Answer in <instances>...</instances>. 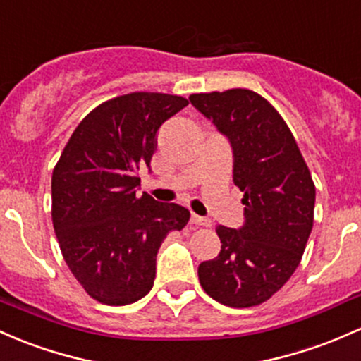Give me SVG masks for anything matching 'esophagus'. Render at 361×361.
Here are the masks:
<instances>
[{
	"instance_id": "34e87169",
	"label": "esophagus",
	"mask_w": 361,
	"mask_h": 361,
	"mask_svg": "<svg viewBox=\"0 0 361 361\" xmlns=\"http://www.w3.org/2000/svg\"><path fill=\"white\" fill-rule=\"evenodd\" d=\"M190 221H192V224H199V226H205V228H209L211 226V219H207V217H202V216H197V214H192L190 216Z\"/></svg>"
}]
</instances>
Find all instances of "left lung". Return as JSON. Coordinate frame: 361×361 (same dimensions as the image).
Listing matches in <instances>:
<instances>
[{"instance_id": "obj_1", "label": "left lung", "mask_w": 361, "mask_h": 361, "mask_svg": "<svg viewBox=\"0 0 361 361\" xmlns=\"http://www.w3.org/2000/svg\"><path fill=\"white\" fill-rule=\"evenodd\" d=\"M190 102L233 150V183L245 193L238 229L217 226L221 252L199 265L204 291L235 308L255 307L298 267L314 226L315 185L281 114L253 90L193 94Z\"/></svg>"}]
</instances>
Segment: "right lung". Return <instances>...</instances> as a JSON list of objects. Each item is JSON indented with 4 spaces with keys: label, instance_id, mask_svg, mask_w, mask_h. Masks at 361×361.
<instances>
[{
    "label": "right lung",
    "instance_id": "add662e5",
    "mask_svg": "<svg viewBox=\"0 0 361 361\" xmlns=\"http://www.w3.org/2000/svg\"><path fill=\"white\" fill-rule=\"evenodd\" d=\"M188 101L133 92L102 102L71 133L51 180L53 226L63 259L84 290L104 305L144 298L169 231L188 209L137 197L138 169L150 168L157 133Z\"/></svg>",
    "mask_w": 361,
    "mask_h": 361
}]
</instances>
